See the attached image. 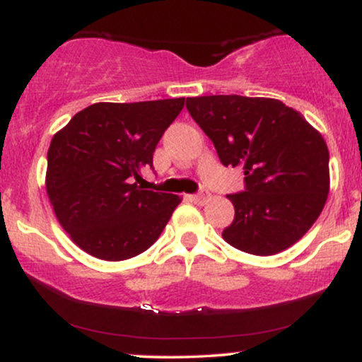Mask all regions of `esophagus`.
<instances>
[{"label":"esophagus","instance_id":"esophagus-1","mask_svg":"<svg viewBox=\"0 0 362 362\" xmlns=\"http://www.w3.org/2000/svg\"><path fill=\"white\" fill-rule=\"evenodd\" d=\"M191 199H193V202L196 203V204H204L209 199V193L208 191H202V193H198V194H193V196H189Z\"/></svg>","mask_w":362,"mask_h":362}]
</instances>
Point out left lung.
Here are the masks:
<instances>
[{
    "label": "left lung",
    "mask_w": 362,
    "mask_h": 362,
    "mask_svg": "<svg viewBox=\"0 0 362 362\" xmlns=\"http://www.w3.org/2000/svg\"><path fill=\"white\" fill-rule=\"evenodd\" d=\"M186 107L221 163L243 169L247 188L228 196L235 220L223 230L225 242L258 257L297 243L327 202L322 134L292 107L267 97H188Z\"/></svg>",
    "instance_id": "8db88e82"
}]
</instances>
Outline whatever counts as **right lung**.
Returning a JSON list of instances; mask_svg holds the SVG:
<instances>
[{"mask_svg": "<svg viewBox=\"0 0 362 362\" xmlns=\"http://www.w3.org/2000/svg\"><path fill=\"white\" fill-rule=\"evenodd\" d=\"M185 107L180 99L86 107L48 147L45 186L70 240L88 255L120 262L153 245L181 198L141 189L156 146ZM136 181L134 182L133 180Z\"/></svg>", "mask_w": 362, "mask_h": 362, "instance_id": "obj_1", "label": "right lung"}]
</instances>
